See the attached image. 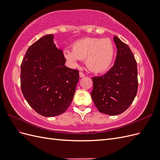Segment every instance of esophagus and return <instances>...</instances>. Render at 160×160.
Segmentation results:
<instances>
[{"instance_id": "obj_1", "label": "esophagus", "mask_w": 160, "mask_h": 160, "mask_svg": "<svg viewBox=\"0 0 160 160\" xmlns=\"http://www.w3.org/2000/svg\"><path fill=\"white\" fill-rule=\"evenodd\" d=\"M85 75V74L83 73V72H79V77H84Z\"/></svg>"}]
</instances>
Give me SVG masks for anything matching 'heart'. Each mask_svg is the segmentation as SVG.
I'll use <instances>...</instances> for the list:
<instances>
[{"label": "heart", "mask_w": 160, "mask_h": 160, "mask_svg": "<svg viewBox=\"0 0 160 160\" xmlns=\"http://www.w3.org/2000/svg\"><path fill=\"white\" fill-rule=\"evenodd\" d=\"M64 55L73 65H77L79 59H85V65L91 71L102 73L112 65L115 49L109 38L86 37L75 41L72 51L65 49Z\"/></svg>", "instance_id": "1"}]
</instances>
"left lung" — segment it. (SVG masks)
I'll list each match as a JSON object with an SVG mask.
<instances>
[{
    "label": "left lung",
    "instance_id": "1",
    "mask_svg": "<svg viewBox=\"0 0 160 160\" xmlns=\"http://www.w3.org/2000/svg\"><path fill=\"white\" fill-rule=\"evenodd\" d=\"M117 56L113 66L103 76L92 77V99L99 112L117 115L126 110L136 96L137 62L130 48L115 36Z\"/></svg>",
    "mask_w": 160,
    "mask_h": 160
}]
</instances>
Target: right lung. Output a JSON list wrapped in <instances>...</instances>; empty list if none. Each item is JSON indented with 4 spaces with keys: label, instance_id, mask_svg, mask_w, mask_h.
Returning a JSON list of instances; mask_svg holds the SVG:
<instances>
[{
    "label": "right lung",
    "instance_id": "1",
    "mask_svg": "<svg viewBox=\"0 0 160 160\" xmlns=\"http://www.w3.org/2000/svg\"><path fill=\"white\" fill-rule=\"evenodd\" d=\"M47 35L27 49L21 66V86L26 101L45 117L63 113L71 105L79 79V71L65 65V58Z\"/></svg>",
    "mask_w": 160,
    "mask_h": 160
}]
</instances>
